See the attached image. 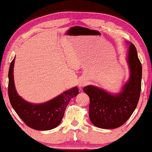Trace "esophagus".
Returning a JSON list of instances; mask_svg holds the SVG:
<instances>
[{"instance_id":"34e87169","label":"esophagus","mask_w":152,"mask_h":152,"mask_svg":"<svg viewBox=\"0 0 152 152\" xmlns=\"http://www.w3.org/2000/svg\"><path fill=\"white\" fill-rule=\"evenodd\" d=\"M85 85H86V83H85V82H84V81H81V82H80V83H79V86L80 87H84Z\"/></svg>"}]
</instances>
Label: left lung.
Wrapping results in <instances>:
<instances>
[{
  "label": "left lung",
  "instance_id": "obj_1",
  "mask_svg": "<svg viewBox=\"0 0 152 152\" xmlns=\"http://www.w3.org/2000/svg\"><path fill=\"white\" fill-rule=\"evenodd\" d=\"M127 62L130 69L129 79L119 93L111 94L92 85L83 88L90 97V121L97 127H119L128 120L137 107L140 97L142 67L136 48L132 42Z\"/></svg>",
  "mask_w": 152,
  "mask_h": 152
}]
</instances>
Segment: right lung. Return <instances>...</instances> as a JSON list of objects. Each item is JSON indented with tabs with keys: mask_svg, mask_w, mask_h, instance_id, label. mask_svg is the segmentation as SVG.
I'll use <instances>...</instances> for the list:
<instances>
[{
	"mask_svg": "<svg viewBox=\"0 0 152 152\" xmlns=\"http://www.w3.org/2000/svg\"><path fill=\"white\" fill-rule=\"evenodd\" d=\"M12 60L8 72V97L12 108L27 126L36 130H50L60 124L66 107L72 97L79 94L77 87L65 91L54 99L42 103L31 104L20 97L16 92L13 80Z\"/></svg>",
	"mask_w": 152,
	"mask_h": 152,
	"instance_id": "add662e5",
	"label": "right lung"
}]
</instances>
